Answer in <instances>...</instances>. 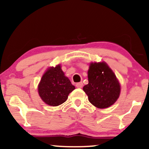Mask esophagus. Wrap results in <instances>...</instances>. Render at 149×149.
Instances as JSON below:
<instances>
[{"mask_svg":"<svg viewBox=\"0 0 149 149\" xmlns=\"http://www.w3.org/2000/svg\"><path fill=\"white\" fill-rule=\"evenodd\" d=\"M76 86L78 88H83V83H82V82H80V83H76Z\"/></svg>","mask_w":149,"mask_h":149,"instance_id":"esophagus-1","label":"esophagus"}]
</instances>
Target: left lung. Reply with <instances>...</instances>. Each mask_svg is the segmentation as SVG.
Instances as JSON below:
<instances>
[{
  "label": "left lung",
  "mask_w": 149,
  "mask_h": 149,
  "mask_svg": "<svg viewBox=\"0 0 149 149\" xmlns=\"http://www.w3.org/2000/svg\"><path fill=\"white\" fill-rule=\"evenodd\" d=\"M88 77V84L83 89L92 105L106 109L115 103L120 96V85L107 63H90Z\"/></svg>",
  "instance_id": "obj_1"
}]
</instances>
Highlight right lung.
I'll return each mask as SVG.
<instances>
[{"label": "right lung", "instance_id": "1", "mask_svg": "<svg viewBox=\"0 0 149 149\" xmlns=\"http://www.w3.org/2000/svg\"><path fill=\"white\" fill-rule=\"evenodd\" d=\"M73 90L75 86L65 76L60 64L48 68L38 86L41 100L51 107H57L66 102Z\"/></svg>", "mask_w": 149, "mask_h": 149}]
</instances>
